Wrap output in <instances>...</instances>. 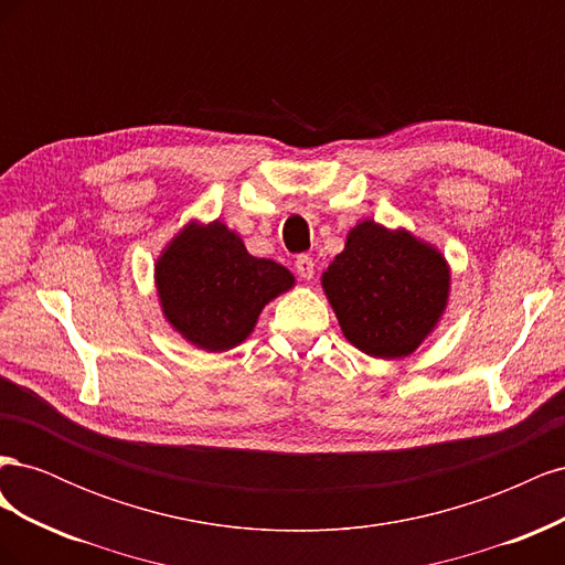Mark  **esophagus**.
Wrapping results in <instances>:
<instances>
[{"label":"esophagus","mask_w":565,"mask_h":565,"mask_svg":"<svg viewBox=\"0 0 565 565\" xmlns=\"http://www.w3.org/2000/svg\"><path fill=\"white\" fill-rule=\"evenodd\" d=\"M295 268H297V273H299L303 280H311L313 273H316V264H313V259H311L309 254H299L297 262H295Z\"/></svg>","instance_id":"34e87169"}]
</instances>
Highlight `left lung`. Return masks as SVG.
Listing matches in <instances>:
<instances>
[{"label": "left lung", "instance_id": "8db88e82", "mask_svg": "<svg viewBox=\"0 0 565 565\" xmlns=\"http://www.w3.org/2000/svg\"><path fill=\"white\" fill-rule=\"evenodd\" d=\"M339 328L365 355L401 361L434 334L450 303L443 252L407 228L363 218L320 276Z\"/></svg>", "mask_w": 565, "mask_h": 565}]
</instances>
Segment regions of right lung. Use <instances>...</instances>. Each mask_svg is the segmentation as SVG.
I'll list each match as a JSON object with an SVG mask.
<instances>
[{
    "instance_id": "add662e5",
    "label": "right lung",
    "mask_w": 565,
    "mask_h": 565,
    "mask_svg": "<svg viewBox=\"0 0 565 565\" xmlns=\"http://www.w3.org/2000/svg\"><path fill=\"white\" fill-rule=\"evenodd\" d=\"M282 264L252 256L224 221L191 218L156 259L160 311L188 344L207 353L241 347L266 303L295 287Z\"/></svg>"
}]
</instances>
